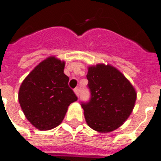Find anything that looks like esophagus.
I'll return each instance as SVG.
<instances>
[{
    "mask_svg": "<svg viewBox=\"0 0 161 161\" xmlns=\"http://www.w3.org/2000/svg\"><path fill=\"white\" fill-rule=\"evenodd\" d=\"M74 93H75V94L77 95V96H79V89L78 88H76V89H74Z\"/></svg>",
    "mask_w": 161,
    "mask_h": 161,
    "instance_id": "esophagus-1",
    "label": "esophagus"
}]
</instances>
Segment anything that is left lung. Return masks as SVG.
<instances>
[{"instance_id": "obj_1", "label": "left lung", "mask_w": 161, "mask_h": 161, "mask_svg": "<svg viewBox=\"0 0 161 161\" xmlns=\"http://www.w3.org/2000/svg\"><path fill=\"white\" fill-rule=\"evenodd\" d=\"M91 100L82 104L87 124L98 132H110L127 121L134 108L137 93L117 68L99 63L88 67Z\"/></svg>"}]
</instances>
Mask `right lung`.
I'll return each mask as SVG.
<instances>
[{"instance_id": "add662e5", "label": "right lung", "mask_w": 161, "mask_h": 161, "mask_svg": "<svg viewBox=\"0 0 161 161\" xmlns=\"http://www.w3.org/2000/svg\"><path fill=\"white\" fill-rule=\"evenodd\" d=\"M65 61L49 56L29 72L20 85L18 101L35 128L47 131L61 124L70 104L78 98L68 86Z\"/></svg>"}]
</instances>
